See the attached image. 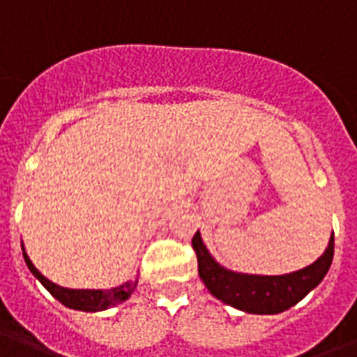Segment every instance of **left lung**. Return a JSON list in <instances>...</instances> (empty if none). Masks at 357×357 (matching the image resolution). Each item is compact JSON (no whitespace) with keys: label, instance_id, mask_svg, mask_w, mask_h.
Instances as JSON below:
<instances>
[{"label":"left lung","instance_id":"1","mask_svg":"<svg viewBox=\"0 0 357 357\" xmlns=\"http://www.w3.org/2000/svg\"><path fill=\"white\" fill-rule=\"evenodd\" d=\"M192 248L198 259V274L213 296L246 313L274 315L298 304L326 276L333 259V234L315 263L283 276H255L224 268L207 252L200 231L192 237Z\"/></svg>","mask_w":357,"mask_h":357}]
</instances>
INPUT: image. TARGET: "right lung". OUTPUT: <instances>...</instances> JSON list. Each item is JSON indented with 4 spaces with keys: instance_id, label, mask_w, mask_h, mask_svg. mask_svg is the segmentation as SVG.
Listing matches in <instances>:
<instances>
[{
    "instance_id": "add662e5",
    "label": "right lung",
    "mask_w": 357,
    "mask_h": 357,
    "mask_svg": "<svg viewBox=\"0 0 357 357\" xmlns=\"http://www.w3.org/2000/svg\"><path fill=\"white\" fill-rule=\"evenodd\" d=\"M24 250V246H22ZM24 259L29 266V271L35 274V278L44 285V287L50 291V293L55 296V298L64 304L66 307H72V310L79 311H103L107 307H113L116 304H122L131 296V293L137 287V280L135 282H126L119 287L107 289V291H102V289H66L59 287L57 283L50 282L47 278H44L40 272L36 271V266L31 263L29 255L25 254L24 250Z\"/></svg>"
}]
</instances>
